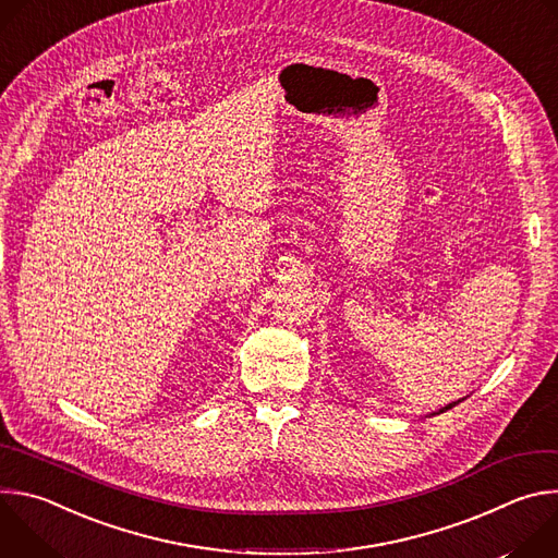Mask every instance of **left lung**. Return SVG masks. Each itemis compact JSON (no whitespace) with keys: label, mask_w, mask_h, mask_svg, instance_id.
<instances>
[{"label":"left lung","mask_w":558,"mask_h":558,"mask_svg":"<svg viewBox=\"0 0 558 558\" xmlns=\"http://www.w3.org/2000/svg\"><path fill=\"white\" fill-rule=\"evenodd\" d=\"M459 402H463V400H457V402H452V404H448V407H444V409H441V411H439V413H446V411H450V409H452V407H457V404H459Z\"/></svg>","instance_id":"obj_1"}]
</instances>
